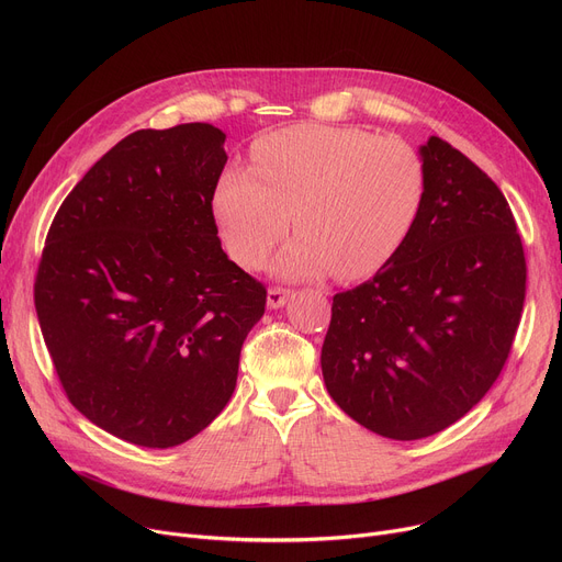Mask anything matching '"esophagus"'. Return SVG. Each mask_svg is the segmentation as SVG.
I'll return each instance as SVG.
<instances>
[{
    "mask_svg": "<svg viewBox=\"0 0 562 562\" xmlns=\"http://www.w3.org/2000/svg\"><path fill=\"white\" fill-rule=\"evenodd\" d=\"M291 296V289H284V286H271L269 289V296H266V305H269L271 310H278L282 307Z\"/></svg>",
    "mask_w": 562,
    "mask_h": 562,
    "instance_id": "34e87169",
    "label": "esophagus"
}]
</instances>
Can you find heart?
I'll return each mask as SVG.
<instances>
[{"label": "heart", "mask_w": 562, "mask_h": 562, "mask_svg": "<svg viewBox=\"0 0 562 562\" xmlns=\"http://www.w3.org/2000/svg\"><path fill=\"white\" fill-rule=\"evenodd\" d=\"M428 191L422 155L407 140L362 127L293 125L250 147V172H225L214 216L229 257L257 269L289 232L276 261L284 278L375 276L403 250Z\"/></svg>", "instance_id": "b5f03b06"}]
</instances>
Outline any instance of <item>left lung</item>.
I'll list each match as a JSON object with an SVG mask.
<instances>
[{"label": "left lung", "mask_w": 562, "mask_h": 562, "mask_svg": "<svg viewBox=\"0 0 562 562\" xmlns=\"http://www.w3.org/2000/svg\"><path fill=\"white\" fill-rule=\"evenodd\" d=\"M428 191L392 263L335 293L321 348L328 394L360 426L422 439L474 407L504 369L526 296L510 204L447 140L422 147Z\"/></svg>", "instance_id": "8db88e82"}]
</instances>
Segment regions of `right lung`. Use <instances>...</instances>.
Here are the masks:
<instances>
[{"instance_id": "right-lung-1", "label": "right lung", "mask_w": 562, "mask_h": 562, "mask_svg": "<svg viewBox=\"0 0 562 562\" xmlns=\"http://www.w3.org/2000/svg\"><path fill=\"white\" fill-rule=\"evenodd\" d=\"M225 134L138 130L68 193L34 303L68 401L102 430L168 449L227 405L266 286L221 248L214 191Z\"/></svg>"}]
</instances>
